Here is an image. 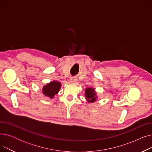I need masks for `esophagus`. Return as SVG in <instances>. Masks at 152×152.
<instances>
[{"label":"esophagus","mask_w":152,"mask_h":152,"mask_svg":"<svg viewBox=\"0 0 152 152\" xmlns=\"http://www.w3.org/2000/svg\"><path fill=\"white\" fill-rule=\"evenodd\" d=\"M77 80L76 78H71L70 79V83H71L76 84L77 83Z\"/></svg>","instance_id":"obj_1"}]
</instances>
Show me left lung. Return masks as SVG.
<instances>
[{"label":"left lung","mask_w":152,"mask_h":152,"mask_svg":"<svg viewBox=\"0 0 152 152\" xmlns=\"http://www.w3.org/2000/svg\"><path fill=\"white\" fill-rule=\"evenodd\" d=\"M84 96L86 101L88 103H94L98 99V96L95 89L94 87H86L85 89Z\"/></svg>","instance_id":"1"}]
</instances>
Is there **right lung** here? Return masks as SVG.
Segmentation results:
<instances>
[{
    "label": "right lung",
    "mask_w": 152,
    "mask_h": 152,
    "mask_svg": "<svg viewBox=\"0 0 152 152\" xmlns=\"http://www.w3.org/2000/svg\"><path fill=\"white\" fill-rule=\"evenodd\" d=\"M61 87V84L57 81H52L43 86L42 94L45 96L53 99L56 94H57Z\"/></svg>",
    "instance_id": "add662e5"
}]
</instances>
